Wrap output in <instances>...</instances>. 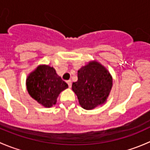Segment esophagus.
<instances>
[{"instance_id":"34e87169","label":"esophagus","mask_w":150,"mask_h":150,"mask_svg":"<svg viewBox=\"0 0 150 150\" xmlns=\"http://www.w3.org/2000/svg\"><path fill=\"white\" fill-rule=\"evenodd\" d=\"M67 83L68 86H69V88H71V86H72V81H70V80H69V81H67Z\"/></svg>"}]
</instances>
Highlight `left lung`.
Segmentation results:
<instances>
[{
    "label": "left lung",
    "mask_w": 150,
    "mask_h": 150,
    "mask_svg": "<svg viewBox=\"0 0 150 150\" xmlns=\"http://www.w3.org/2000/svg\"><path fill=\"white\" fill-rule=\"evenodd\" d=\"M78 78L72 88L83 108L92 110L105 102L112 86V79L103 66L96 62L88 63L78 70Z\"/></svg>",
    "instance_id": "8db88e82"
}]
</instances>
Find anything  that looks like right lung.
I'll list each match as a JSON object with an SVG mask.
<instances>
[{"mask_svg": "<svg viewBox=\"0 0 150 150\" xmlns=\"http://www.w3.org/2000/svg\"><path fill=\"white\" fill-rule=\"evenodd\" d=\"M67 87L68 85L57 75L55 69L48 65L38 67L27 79L29 94L46 107L55 104L60 92Z\"/></svg>", "mask_w": 150, "mask_h": 150, "instance_id": "obj_1", "label": "right lung"}]
</instances>
